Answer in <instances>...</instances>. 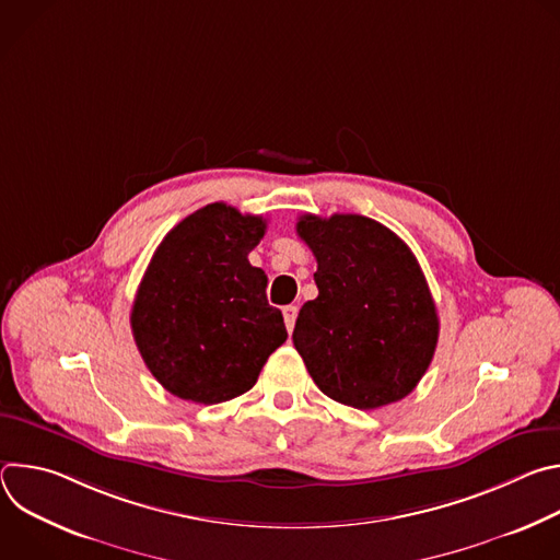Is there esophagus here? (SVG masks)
Instances as JSON below:
<instances>
[{
	"mask_svg": "<svg viewBox=\"0 0 560 560\" xmlns=\"http://www.w3.org/2000/svg\"><path fill=\"white\" fill-rule=\"evenodd\" d=\"M296 312H299V307H296V305H285V307H283V322H285V328H288V332H292V330H294Z\"/></svg>",
	"mask_w": 560,
	"mask_h": 560,
	"instance_id": "34e87169",
	"label": "esophagus"
}]
</instances>
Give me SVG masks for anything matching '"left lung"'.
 I'll return each mask as SVG.
<instances>
[{
  "label": "left lung",
  "mask_w": 560,
  "mask_h": 560,
  "mask_svg": "<svg viewBox=\"0 0 560 560\" xmlns=\"http://www.w3.org/2000/svg\"><path fill=\"white\" fill-rule=\"evenodd\" d=\"M296 234L316 259L318 296L303 303L292 332L312 381L357 410L401 401L439 341L417 257L401 236L361 214H303Z\"/></svg>",
  "instance_id": "obj_1"
}]
</instances>
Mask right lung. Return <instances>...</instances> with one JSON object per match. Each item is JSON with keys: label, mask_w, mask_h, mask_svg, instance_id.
<instances>
[{"label": "right lung", "mask_w": 560, "mask_h": 560, "mask_svg": "<svg viewBox=\"0 0 560 560\" xmlns=\"http://www.w3.org/2000/svg\"><path fill=\"white\" fill-rule=\"evenodd\" d=\"M264 234V217L210 203L179 221L148 264L132 337L152 376L184 401L214 406L248 392L288 339L266 272L248 261Z\"/></svg>", "instance_id": "add662e5"}]
</instances>
